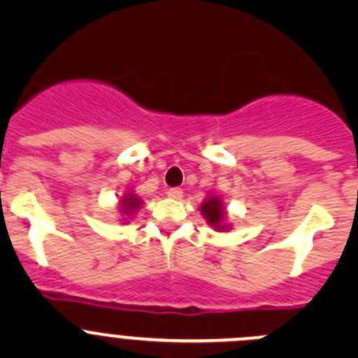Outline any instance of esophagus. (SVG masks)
<instances>
[{"instance_id": "obj_1", "label": "esophagus", "mask_w": 358, "mask_h": 358, "mask_svg": "<svg viewBox=\"0 0 358 358\" xmlns=\"http://www.w3.org/2000/svg\"><path fill=\"white\" fill-rule=\"evenodd\" d=\"M166 194H168L169 199H182L183 190L182 189H176V187H175V189H169Z\"/></svg>"}]
</instances>
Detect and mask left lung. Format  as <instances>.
Returning <instances> with one entry per match:
<instances>
[{"label": "left lung", "instance_id": "8db88e82", "mask_svg": "<svg viewBox=\"0 0 358 358\" xmlns=\"http://www.w3.org/2000/svg\"><path fill=\"white\" fill-rule=\"evenodd\" d=\"M201 213L206 218L208 225H213L216 230H227V225H223V218H225V208H223L222 199L220 197H208L201 204Z\"/></svg>", "mask_w": 358, "mask_h": 358}]
</instances>
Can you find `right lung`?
<instances>
[{"label": "right lung", "instance_id": "obj_1", "mask_svg": "<svg viewBox=\"0 0 358 358\" xmlns=\"http://www.w3.org/2000/svg\"><path fill=\"white\" fill-rule=\"evenodd\" d=\"M140 204H142L140 197H136L135 194H126L121 199V213L122 215H131L133 211L140 208Z\"/></svg>", "mask_w": 358, "mask_h": 358}]
</instances>
